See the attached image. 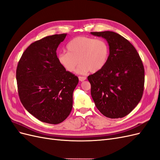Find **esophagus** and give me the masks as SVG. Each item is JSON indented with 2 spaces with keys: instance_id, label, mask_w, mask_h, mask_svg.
<instances>
[{
  "instance_id": "1",
  "label": "esophagus",
  "mask_w": 160,
  "mask_h": 160,
  "mask_svg": "<svg viewBox=\"0 0 160 160\" xmlns=\"http://www.w3.org/2000/svg\"><path fill=\"white\" fill-rule=\"evenodd\" d=\"M79 79L80 81H83L86 79V77H81V76H79Z\"/></svg>"
}]
</instances>
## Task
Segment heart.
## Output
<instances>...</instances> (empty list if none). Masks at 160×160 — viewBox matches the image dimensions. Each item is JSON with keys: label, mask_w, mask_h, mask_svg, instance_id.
I'll list each match as a JSON object with an SVG mask.
<instances>
[{"label": "heart", "mask_w": 160, "mask_h": 160, "mask_svg": "<svg viewBox=\"0 0 160 160\" xmlns=\"http://www.w3.org/2000/svg\"><path fill=\"white\" fill-rule=\"evenodd\" d=\"M67 52L58 55L60 65L68 72H73L78 65L77 72L85 74L100 71L106 65L109 56L108 42L103 38L96 39L88 37H77L67 45Z\"/></svg>", "instance_id": "obj_1"}]
</instances>
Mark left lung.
<instances>
[{
  "label": "left lung",
  "instance_id": "left-lung-1",
  "mask_svg": "<svg viewBox=\"0 0 160 160\" xmlns=\"http://www.w3.org/2000/svg\"><path fill=\"white\" fill-rule=\"evenodd\" d=\"M91 33L105 38L109 46L107 63L88 77L92 98L105 117L123 118L142 98L145 82L142 61L132 43L119 34L112 31Z\"/></svg>",
  "mask_w": 160,
  "mask_h": 160
}]
</instances>
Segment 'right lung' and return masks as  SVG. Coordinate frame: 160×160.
Wrapping results in <instances>:
<instances>
[{"instance_id":"right-lung-1","label":"right lung","mask_w":160,"mask_h":160,"mask_svg":"<svg viewBox=\"0 0 160 160\" xmlns=\"http://www.w3.org/2000/svg\"><path fill=\"white\" fill-rule=\"evenodd\" d=\"M66 35L47 36L32 42L22 53L16 71L24 108L41 122L50 124L60 123L68 117L79 82L58 61L56 51Z\"/></svg>"}]
</instances>
